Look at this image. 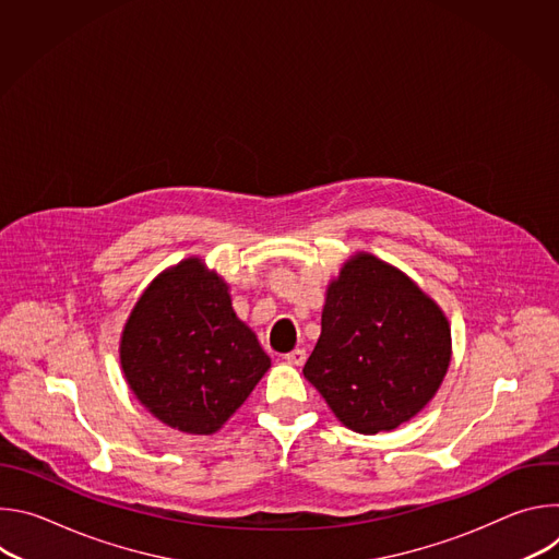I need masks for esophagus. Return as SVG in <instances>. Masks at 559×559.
Here are the masks:
<instances>
[{"instance_id":"1","label":"esophagus","mask_w":559,"mask_h":559,"mask_svg":"<svg viewBox=\"0 0 559 559\" xmlns=\"http://www.w3.org/2000/svg\"><path fill=\"white\" fill-rule=\"evenodd\" d=\"M285 360H287L289 365H294V367H300V365H305L307 354H305V349H294V352L285 354Z\"/></svg>"}]
</instances>
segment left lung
Instances as JSON below:
<instances>
[{"mask_svg":"<svg viewBox=\"0 0 559 559\" xmlns=\"http://www.w3.org/2000/svg\"><path fill=\"white\" fill-rule=\"evenodd\" d=\"M449 360L442 309L407 274L360 252L328 287L321 338L302 373L345 427L378 433L427 407Z\"/></svg>","mask_w":559,"mask_h":559,"instance_id":"8db88e82","label":"left lung"}]
</instances>
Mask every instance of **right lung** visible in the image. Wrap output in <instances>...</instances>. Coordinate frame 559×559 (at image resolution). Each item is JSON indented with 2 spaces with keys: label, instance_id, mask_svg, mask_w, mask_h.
Wrapping results in <instances>:
<instances>
[{
  "label": "right lung",
  "instance_id": "right-lung-1",
  "mask_svg": "<svg viewBox=\"0 0 559 559\" xmlns=\"http://www.w3.org/2000/svg\"><path fill=\"white\" fill-rule=\"evenodd\" d=\"M119 356L139 403L194 436L218 431L272 365L234 313L227 283L201 259L150 283L123 328Z\"/></svg>",
  "mask_w": 559,
  "mask_h": 559
}]
</instances>
